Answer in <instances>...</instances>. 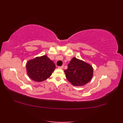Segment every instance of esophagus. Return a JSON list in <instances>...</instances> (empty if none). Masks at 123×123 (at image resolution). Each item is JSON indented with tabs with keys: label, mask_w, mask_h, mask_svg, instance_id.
<instances>
[{
	"label": "esophagus",
	"mask_w": 123,
	"mask_h": 123,
	"mask_svg": "<svg viewBox=\"0 0 123 123\" xmlns=\"http://www.w3.org/2000/svg\"><path fill=\"white\" fill-rule=\"evenodd\" d=\"M63 66H61V67H58V68H59V69H63Z\"/></svg>",
	"instance_id": "obj_1"
}]
</instances>
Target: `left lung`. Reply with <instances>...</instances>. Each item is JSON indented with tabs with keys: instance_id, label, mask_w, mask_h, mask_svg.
<instances>
[{
	"instance_id": "8db88e82",
	"label": "left lung",
	"mask_w": 123,
	"mask_h": 123,
	"mask_svg": "<svg viewBox=\"0 0 123 123\" xmlns=\"http://www.w3.org/2000/svg\"><path fill=\"white\" fill-rule=\"evenodd\" d=\"M64 72L67 79L72 85L82 86L87 84L92 79L93 68L89 64L74 57Z\"/></svg>"
}]
</instances>
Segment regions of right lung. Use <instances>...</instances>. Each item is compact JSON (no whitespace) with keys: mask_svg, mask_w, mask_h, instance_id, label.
Instances as JSON below:
<instances>
[{"mask_svg":"<svg viewBox=\"0 0 123 123\" xmlns=\"http://www.w3.org/2000/svg\"><path fill=\"white\" fill-rule=\"evenodd\" d=\"M54 62L46 55L36 57L26 63L27 73L31 79L41 82L51 76L55 69Z\"/></svg>","mask_w":123,"mask_h":123,"instance_id":"obj_1","label":"right lung"}]
</instances>
